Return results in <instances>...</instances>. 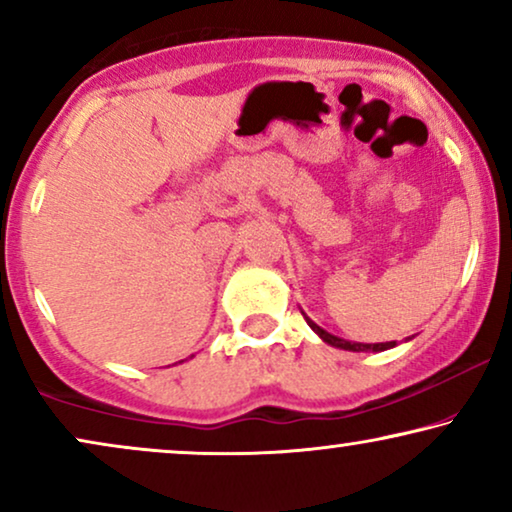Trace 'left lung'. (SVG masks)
Segmentation results:
<instances>
[{
  "instance_id": "1",
  "label": "left lung",
  "mask_w": 512,
  "mask_h": 512,
  "mask_svg": "<svg viewBox=\"0 0 512 512\" xmlns=\"http://www.w3.org/2000/svg\"><path fill=\"white\" fill-rule=\"evenodd\" d=\"M307 324H310V328L314 333L319 335L321 340L328 342L331 347H340V349H347V352H384V349H391L396 347V340L391 342H375V345H366V342H349V340H342L338 338V335H331L328 331H324V328L314 324V321L310 317H305Z\"/></svg>"
}]
</instances>
